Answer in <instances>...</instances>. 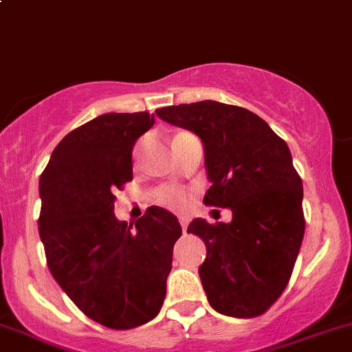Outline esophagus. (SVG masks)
<instances>
[{
    "label": "esophagus",
    "mask_w": 352,
    "mask_h": 352,
    "mask_svg": "<svg viewBox=\"0 0 352 352\" xmlns=\"http://www.w3.org/2000/svg\"><path fill=\"white\" fill-rule=\"evenodd\" d=\"M180 225H182L184 233H187V225H189V219H187V218H180Z\"/></svg>",
    "instance_id": "obj_1"
}]
</instances>
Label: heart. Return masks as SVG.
<instances>
[{
  "label": "heart",
  "instance_id": "b5f03b06",
  "mask_svg": "<svg viewBox=\"0 0 352 352\" xmlns=\"http://www.w3.org/2000/svg\"><path fill=\"white\" fill-rule=\"evenodd\" d=\"M156 201L165 208L173 211H186L189 208V199L184 192L177 189H162L156 192Z\"/></svg>",
  "mask_w": 352,
  "mask_h": 352
}]
</instances>
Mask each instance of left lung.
<instances>
[{
  "label": "left lung",
  "mask_w": 352,
  "mask_h": 352,
  "mask_svg": "<svg viewBox=\"0 0 352 352\" xmlns=\"http://www.w3.org/2000/svg\"><path fill=\"white\" fill-rule=\"evenodd\" d=\"M156 116L192 131L211 187L204 204L232 209V221L196 218L187 233L206 245L199 278L218 314L250 318L285 291L305 233L303 184L287 144L257 113L214 100L170 105Z\"/></svg>",
  "instance_id": "left-lung-1"
}]
</instances>
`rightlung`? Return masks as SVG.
<instances>
[{
    "label": "right lung",
    "instance_id": "obj_1",
    "mask_svg": "<svg viewBox=\"0 0 352 352\" xmlns=\"http://www.w3.org/2000/svg\"><path fill=\"white\" fill-rule=\"evenodd\" d=\"M153 122L148 112L88 120L63 138L38 180L52 278L87 317L116 330L158 315L182 235L177 216L158 206L131 225L113 214V190L133 180V146Z\"/></svg>",
    "mask_w": 352,
    "mask_h": 352
}]
</instances>
